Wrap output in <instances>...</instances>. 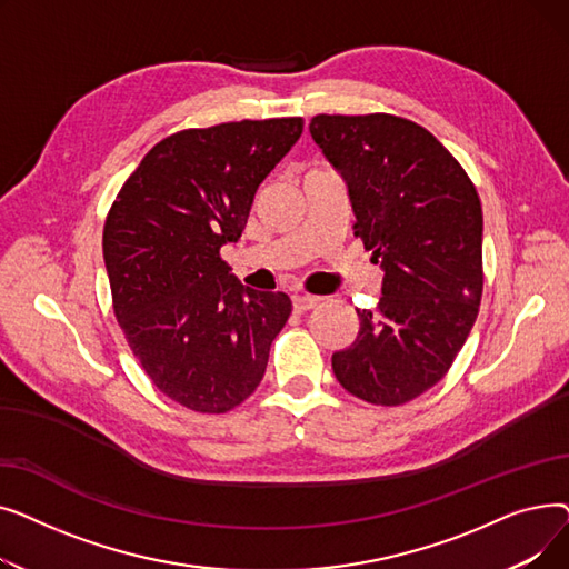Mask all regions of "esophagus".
I'll return each instance as SVG.
<instances>
[{
	"mask_svg": "<svg viewBox=\"0 0 569 569\" xmlns=\"http://www.w3.org/2000/svg\"><path fill=\"white\" fill-rule=\"evenodd\" d=\"M320 297H313V295H305V292H297L292 295V309L297 313H305V311H311L313 307H318Z\"/></svg>",
	"mask_w": 569,
	"mask_h": 569,
	"instance_id": "esophagus-1",
	"label": "esophagus"
}]
</instances>
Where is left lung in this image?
I'll return each mask as SVG.
<instances>
[{
  "label": "left lung",
  "instance_id": "left-lung-1",
  "mask_svg": "<svg viewBox=\"0 0 569 569\" xmlns=\"http://www.w3.org/2000/svg\"><path fill=\"white\" fill-rule=\"evenodd\" d=\"M311 138L346 179L355 237L382 267L376 311L332 355L357 399L401 406L452 367L482 300V204L461 163L397 114H316Z\"/></svg>",
  "mask_w": 569,
  "mask_h": 569
}]
</instances>
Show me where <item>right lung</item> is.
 I'll use <instances>...</instances> for the list:
<instances>
[{"mask_svg": "<svg viewBox=\"0 0 569 569\" xmlns=\"http://www.w3.org/2000/svg\"><path fill=\"white\" fill-rule=\"evenodd\" d=\"M302 129L281 117L172 133L110 207L114 318L149 380L189 410L219 415L253 395L290 316L286 292L242 286L219 251L242 237L258 187Z\"/></svg>", "mask_w": 569, "mask_h": 569, "instance_id": "1", "label": "right lung"}]
</instances>
